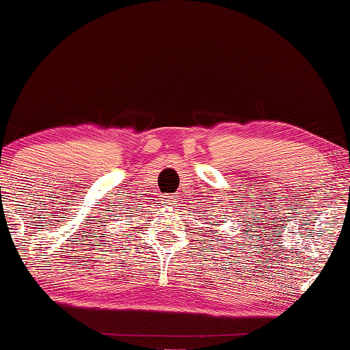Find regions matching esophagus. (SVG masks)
Masks as SVG:
<instances>
[{"label":"esophagus","instance_id":"esophagus-1","mask_svg":"<svg viewBox=\"0 0 350 350\" xmlns=\"http://www.w3.org/2000/svg\"><path fill=\"white\" fill-rule=\"evenodd\" d=\"M164 200H165V204H172V202H175V198L174 196H164Z\"/></svg>","mask_w":350,"mask_h":350}]
</instances>
